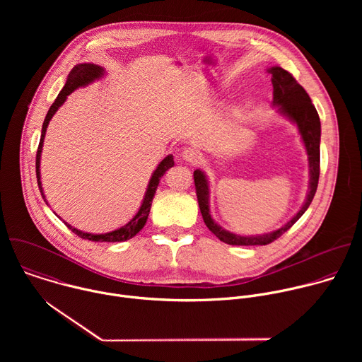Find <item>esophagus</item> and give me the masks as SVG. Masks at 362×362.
<instances>
[{"instance_id": "obj_1", "label": "esophagus", "mask_w": 362, "mask_h": 362, "mask_svg": "<svg viewBox=\"0 0 362 362\" xmlns=\"http://www.w3.org/2000/svg\"><path fill=\"white\" fill-rule=\"evenodd\" d=\"M182 158L189 163H199L202 159V153L196 147H185L182 151Z\"/></svg>"}]
</instances>
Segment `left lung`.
<instances>
[{
	"label": "left lung",
	"instance_id": "obj_1",
	"mask_svg": "<svg viewBox=\"0 0 362 362\" xmlns=\"http://www.w3.org/2000/svg\"><path fill=\"white\" fill-rule=\"evenodd\" d=\"M268 73L272 74V86H274V106H278V110L285 115L291 122L298 126L302 141L306 148L308 162H309V190L306 194V200L300 211L281 229L274 230L267 235L257 236H240L235 235L229 230H225L219 226L211 216L209 209V183L202 170L193 172L196 196L199 202L200 214L203 216L204 225L209 230L219 238L222 242L228 245H240V246H252V245H268L284 235L309 208L311 204L320 180V143H321V122L315 106L313 105L305 88L293 78L291 73L284 70L282 67H271Z\"/></svg>",
	"mask_w": 362,
	"mask_h": 362
}]
</instances>
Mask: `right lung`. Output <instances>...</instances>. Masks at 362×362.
Wrapping results in <instances>:
<instances>
[{"label":"right lung","instance_id":"add662e5","mask_svg":"<svg viewBox=\"0 0 362 362\" xmlns=\"http://www.w3.org/2000/svg\"><path fill=\"white\" fill-rule=\"evenodd\" d=\"M103 74H105V70H103L100 66H95V64H90V63H83V64H77L69 74V78L66 81V86L63 87V90L59 93L57 98L54 100L53 105H51L45 119H44V123H42V129H41V139H40V144H38V148H37V156H35V173H37V183H38V189L41 192V196L42 199L45 200V196L42 193V186H41V180H40V159H41V151H42V141H44V136H45V130H47V126L51 120V117L54 116V113L60 109V106L63 105V103L66 101L67 95L71 94L76 88L78 87H83V86H87L88 83L100 78ZM175 165V160H173V156L172 154H169L168 158H165L158 169L153 172L151 177H150V182L147 185V190H146V194H144V199H143V203L140 206L139 212L136 214V216L129 222L126 223L124 226H122L120 229H116L113 232H109V233H101V235H93V233H86V232H81L73 226H70L69 223H66V226L69 229H71V232H74L77 236L83 238V239H88V240H93V242H124L127 239H132L134 235H137L143 226L146 225V221H147V216H148V212H150V208H151V202H153V197H154V193H156V189L159 186V182H160V177L166 173V170H169L172 166ZM47 202V200H45Z\"/></svg>","mask_w":362,"mask_h":362}]
</instances>
